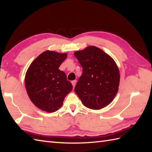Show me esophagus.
Listing matches in <instances>:
<instances>
[{"label":"esophagus","instance_id":"34e87169","mask_svg":"<svg viewBox=\"0 0 152 152\" xmlns=\"http://www.w3.org/2000/svg\"><path fill=\"white\" fill-rule=\"evenodd\" d=\"M76 83V80H73V81H72V84L73 86V88H74V87H75Z\"/></svg>","mask_w":152,"mask_h":152}]
</instances>
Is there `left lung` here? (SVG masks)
I'll return each mask as SVG.
<instances>
[{
	"mask_svg": "<svg viewBox=\"0 0 152 152\" xmlns=\"http://www.w3.org/2000/svg\"><path fill=\"white\" fill-rule=\"evenodd\" d=\"M74 56L82 66V74L75 86L76 93L87 108L99 110L114 99L120 75L117 64L104 51L88 46Z\"/></svg>",
	"mask_w": 152,
	"mask_h": 152,
	"instance_id": "8db88e82",
	"label": "left lung"
}]
</instances>
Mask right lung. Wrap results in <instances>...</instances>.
<instances>
[{"instance_id": "right-lung-1", "label": "right lung", "mask_w": 152, "mask_h": 152, "mask_svg": "<svg viewBox=\"0 0 152 152\" xmlns=\"http://www.w3.org/2000/svg\"><path fill=\"white\" fill-rule=\"evenodd\" d=\"M67 54L44 51L35 59L25 74V84L31 101L39 109L54 112L62 106L72 89L63 71L59 69Z\"/></svg>"}]
</instances>
